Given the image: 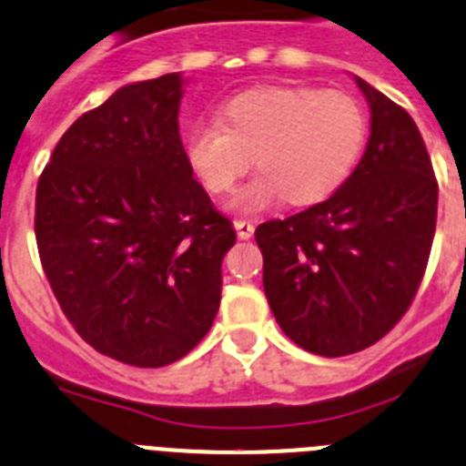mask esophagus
I'll return each instance as SVG.
<instances>
[{"label": "esophagus", "mask_w": 466, "mask_h": 466, "mask_svg": "<svg viewBox=\"0 0 466 466\" xmlns=\"http://www.w3.org/2000/svg\"><path fill=\"white\" fill-rule=\"evenodd\" d=\"M234 229H237V237H238V238H243V241H246V238L253 237L255 225L250 223V220H237V223H234Z\"/></svg>", "instance_id": "1"}]
</instances>
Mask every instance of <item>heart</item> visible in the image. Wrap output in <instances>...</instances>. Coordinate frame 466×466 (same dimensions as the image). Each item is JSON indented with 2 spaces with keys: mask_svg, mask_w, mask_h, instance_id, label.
Wrapping results in <instances>:
<instances>
[{
  "mask_svg": "<svg viewBox=\"0 0 466 466\" xmlns=\"http://www.w3.org/2000/svg\"><path fill=\"white\" fill-rule=\"evenodd\" d=\"M367 141V118L350 95L316 87H253L186 132L183 155L211 195H228L253 165L259 174L232 199L241 213L280 199L311 207L353 174Z\"/></svg>",
  "mask_w": 466,
  "mask_h": 466,
  "instance_id": "1",
  "label": "heart"
}]
</instances>
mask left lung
Masks as SVG:
<instances>
[{
    "label": "left lung",
    "mask_w": 466,
    "mask_h": 466,
    "mask_svg": "<svg viewBox=\"0 0 466 466\" xmlns=\"http://www.w3.org/2000/svg\"><path fill=\"white\" fill-rule=\"evenodd\" d=\"M367 150L329 199L255 229L276 322L309 353L364 350L418 292L437 228L439 186L416 123L360 76Z\"/></svg>",
    "instance_id": "obj_1"
}]
</instances>
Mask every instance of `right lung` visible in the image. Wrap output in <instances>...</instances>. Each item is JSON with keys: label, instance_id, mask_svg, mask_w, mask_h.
Instances as JSON below:
<instances>
[{"label": "right lung", "instance_id": "right-lung-1", "mask_svg": "<svg viewBox=\"0 0 466 466\" xmlns=\"http://www.w3.org/2000/svg\"><path fill=\"white\" fill-rule=\"evenodd\" d=\"M183 83H129L83 113L36 186V246L62 311L132 367H165L207 337L237 241L183 155Z\"/></svg>", "mask_w": 466, "mask_h": 466}]
</instances>
